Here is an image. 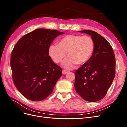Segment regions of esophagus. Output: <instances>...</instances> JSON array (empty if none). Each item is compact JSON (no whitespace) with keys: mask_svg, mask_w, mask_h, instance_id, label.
I'll return each mask as SVG.
<instances>
[{"mask_svg":"<svg viewBox=\"0 0 127 127\" xmlns=\"http://www.w3.org/2000/svg\"><path fill=\"white\" fill-rule=\"evenodd\" d=\"M67 73H68V71L67 70H64V69H63L62 70V74H66Z\"/></svg>","mask_w":127,"mask_h":127,"instance_id":"34e87169","label":"esophagus"}]
</instances>
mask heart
I'll return each instance as SVG.
<instances>
[{
  "instance_id": "1",
  "label": "heart",
  "mask_w": 127,
  "mask_h": 127,
  "mask_svg": "<svg viewBox=\"0 0 127 127\" xmlns=\"http://www.w3.org/2000/svg\"><path fill=\"white\" fill-rule=\"evenodd\" d=\"M95 42L89 36L69 34L59 40L58 45L53 44L49 48V54L57 63L62 62L67 53V58L64 66L71 69L75 65H83L91 58L95 50Z\"/></svg>"
}]
</instances>
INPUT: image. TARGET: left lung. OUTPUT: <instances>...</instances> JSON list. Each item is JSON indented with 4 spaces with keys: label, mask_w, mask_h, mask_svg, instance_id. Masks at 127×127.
I'll return each instance as SVG.
<instances>
[{
    "label": "left lung",
    "mask_w": 127,
    "mask_h": 127,
    "mask_svg": "<svg viewBox=\"0 0 127 127\" xmlns=\"http://www.w3.org/2000/svg\"><path fill=\"white\" fill-rule=\"evenodd\" d=\"M91 36L95 50L90 59L75 71L74 87L85 100L96 102L106 95L115 76L114 51L108 41L95 32L78 31Z\"/></svg>",
    "instance_id": "obj_1"
}]
</instances>
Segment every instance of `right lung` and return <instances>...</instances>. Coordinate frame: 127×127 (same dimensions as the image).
<instances>
[{
    "mask_svg": "<svg viewBox=\"0 0 127 127\" xmlns=\"http://www.w3.org/2000/svg\"><path fill=\"white\" fill-rule=\"evenodd\" d=\"M57 30L38 29L23 36L16 43L10 65L18 91L32 101H40L53 91L62 76V68L49 56V48L57 36Z\"/></svg>",
    "mask_w": 127,
    "mask_h": 127,
    "instance_id": "add662e5",
    "label": "right lung"
}]
</instances>
